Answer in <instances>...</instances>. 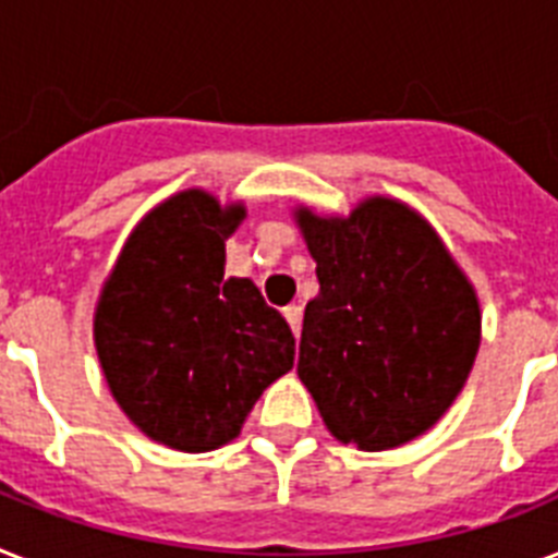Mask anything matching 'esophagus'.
Returning <instances> with one entry per match:
<instances>
[{"mask_svg": "<svg viewBox=\"0 0 558 558\" xmlns=\"http://www.w3.org/2000/svg\"><path fill=\"white\" fill-rule=\"evenodd\" d=\"M282 313H284V319H288L290 330H293V336H299V330H302V307L288 305Z\"/></svg>", "mask_w": 558, "mask_h": 558, "instance_id": "34e87169", "label": "esophagus"}]
</instances>
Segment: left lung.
<instances>
[{
  "label": "left lung",
  "instance_id": "1",
  "mask_svg": "<svg viewBox=\"0 0 558 558\" xmlns=\"http://www.w3.org/2000/svg\"><path fill=\"white\" fill-rule=\"evenodd\" d=\"M316 259L299 379L339 441L399 448L434 427L478 351V302L434 228L393 199L348 219L299 210Z\"/></svg>",
  "mask_w": 558,
  "mask_h": 558
}]
</instances>
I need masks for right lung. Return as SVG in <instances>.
I'll list each match as a JSON object with an SVG mask.
<instances>
[{
    "label": "right lung",
    "mask_w": 558,
    "mask_h": 558,
    "mask_svg": "<svg viewBox=\"0 0 558 558\" xmlns=\"http://www.w3.org/2000/svg\"><path fill=\"white\" fill-rule=\"evenodd\" d=\"M245 207L185 191L133 230L96 307V353L133 425L202 453L239 436L296 339L251 279H225V239Z\"/></svg>",
    "instance_id": "add662e5"
}]
</instances>
